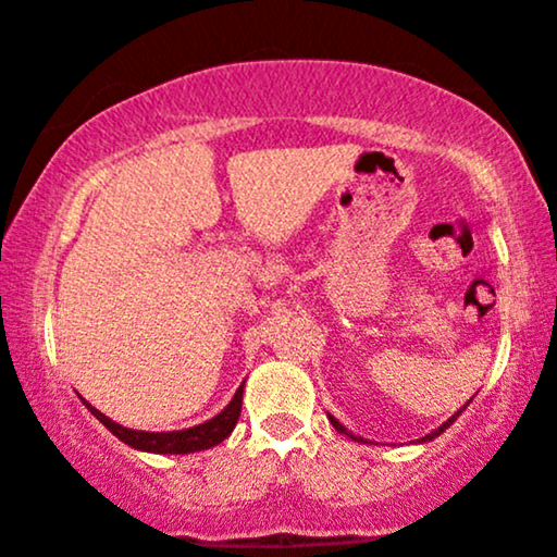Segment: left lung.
I'll return each instance as SVG.
<instances>
[{"label":"left lung","mask_w":557,"mask_h":557,"mask_svg":"<svg viewBox=\"0 0 557 557\" xmlns=\"http://www.w3.org/2000/svg\"><path fill=\"white\" fill-rule=\"evenodd\" d=\"M470 401H472V399H470ZM470 401H467V405H465V407H459V410H457V412H454V414H451V418H448L444 425H438V428H435V431H431V433H428V435H423V438H420V441H418V444H425V441H433V438H438V435H441V433H444V431H446V428H448V425H451V423H454V420H457V418H459V414L467 410V407H470ZM326 414H330V412H326ZM330 423H332L334 428H337V431H339V433H345V435H347V438H352V441H360V444H368V441L363 438V435H355L352 431H347V428H345L343 423H339V420H337V418H334V414H330Z\"/></svg>","instance_id":"obj_1"}]
</instances>
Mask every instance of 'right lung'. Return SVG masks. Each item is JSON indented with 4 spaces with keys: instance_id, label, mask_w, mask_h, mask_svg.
I'll return each instance as SVG.
<instances>
[{
    "instance_id": "1",
    "label": "right lung",
    "mask_w": 557,
    "mask_h": 557,
    "mask_svg": "<svg viewBox=\"0 0 557 557\" xmlns=\"http://www.w3.org/2000/svg\"><path fill=\"white\" fill-rule=\"evenodd\" d=\"M244 384H246V381H244ZM244 384L236 388V394H233V399L227 401V407L223 412H218L212 420H207V423H199L194 428H184V431H165V433L134 431V428L119 425L116 420L109 418V414L96 410L90 401L83 399V405L92 414H96L100 423L109 428V431L116 435L122 444L137 448V451H147V454H194V451H205V448L218 446L220 441H225L227 435L233 433V428H236L238 414H240V401H244Z\"/></svg>"
}]
</instances>
